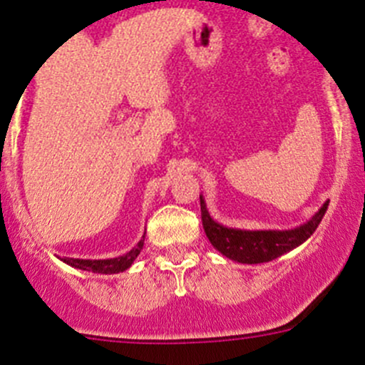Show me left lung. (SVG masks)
<instances>
[{
    "instance_id": "8db88e82",
    "label": "left lung",
    "mask_w": 365,
    "mask_h": 365,
    "mask_svg": "<svg viewBox=\"0 0 365 365\" xmlns=\"http://www.w3.org/2000/svg\"><path fill=\"white\" fill-rule=\"evenodd\" d=\"M329 202L311 216L309 220L294 229H269V231H247V229L225 227L222 223L215 222L207 211L205 200L200 195V207H202V223L205 235L212 247L227 256L229 260L240 262V264H264L271 262L285 252L293 251L294 247L302 245L317 231L318 223L322 222L327 211Z\"/></svg>"
}]
</instances>
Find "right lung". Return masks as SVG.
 I'll list each match as a JSON object with an SVG mask.
<instances>
[{
    "instance_id": "obj_1",
    "label": "right lung",
    "mask_w": 365,
    "mask_h": 365,
    "mask_svg": "<svg viewBox=\"0 0 365 365\" xmlns=\"http://www.w3.org/2000/svg\"><path fill=\"white\" fill-rule=\"evenodd\" d=\"M143 242H145V235L142 236V240L130 249L125 255L118 256V258H107V260H81V258H60L61 262H65L71 267L81 269V271H91L98 272V274H116V272H123L125 269H129L133 265V262L136 260L140 251L143 249Z\"/></svg>"
}]
</instances>
